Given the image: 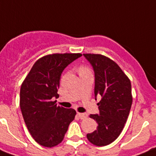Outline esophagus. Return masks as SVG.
Returning a JSON list of instances; mask_svg holds the SVG:
<instances>
[{
	"mask_svg": "<svg viewBox=\"0 0 156 156\" xmlns=\"http://www.w3.org/2000/svg\"><path fill=\"white\" fill-rule=\"evenodd\" d=\"M77 115H78L81 119H86V118H87V114L86 113H79V112H78V113H77Z\"/></svg>",
	"mask_w": 156,
	"mask_h": 156,
	"instance_id": "obj_1",
	"label": "esophagus"
}]
</instances>
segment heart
<instances>
[{
  "mask_svg": "<svg viewBox=\"0 0 156 156\" xmlns=\"http://www.w3.org/2000/svg\"><path fill=\"white\" fill-rule=\"evenodd\" d=\"M78 72L79 74H85V73L90 72V70H89V67L86 65H81L79 67H78Z\"/></svg>",
  "mask_w": 156,
  "mask_h": 156,
  "instance_id": "heart-1",
  "label": "heart"
}]
</instances>
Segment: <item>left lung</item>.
<instances>
[{
    "instance_id": "1",
    "label": "left lung",
    "mask_w": 156,
    "mask_h": 156,
    "mask_svg": "<svg viewBox=\"0 0 156 156\" xmlns=\"http://www.w3.org/2000/svg\"><path fill=\"white\" fill-rule=\"evenodd\" d=\"M83 55L94 70L95 97H101L97 104L100 114L89 115L98 126L88 133L87 139L94 145H108L120 135L128 119L133 102L130 80L110 58L101 54Z\"/></svg>"
}]
</instances>
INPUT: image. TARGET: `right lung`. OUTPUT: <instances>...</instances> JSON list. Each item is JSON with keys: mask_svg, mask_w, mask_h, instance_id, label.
Returning <instances> with one entry per match:
<instances>
[{"mask_svg": "<svg viewBox=\"0 0 156 156\" xmlns=\"http://www.w3.org/2000/svg\"><path fill=\"white\" fill-rule=\"evenodd\" d=\"M81 53H55L35 62L22 83L20 105L31 136L39 144L52 147L61 143L75 110L56 105L62 72Z\"/></svg>", "mask_w": 156, "mask_h": 156, "instance_id": "right-lung-1", "label": "right lung"}]
</instances>
